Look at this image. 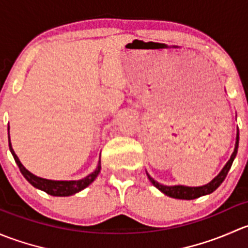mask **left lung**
Listing matches in <instances>:
<instances>
[{
	"instance_id": "obj_1",
	"label": "left lung",
	"mask_w": 248,
	"mask_h": 248,
	"mask_svg": "<svg viewBox=\"0 0 248 248\" xmlns=\"http://www.w3.org/2000/svg\"><path fill=\"white\" fill-rule=\"evenodd\" d=\"M237 147H239V132H237V134H236V142H235V149H234V152H232L231 159L227 162V164L224 166V168L222 169V171L219 172V174L217 175V176L215 177L211 182H209V184L205 185V186H202V187L163 186V185H161V184H158L157 181H155V180L152 179L149 174H147V176H149L150 181L152 182V185H154L155 187H157V188H158L161 192H163L166 196H169V197H171V198H176V199H186V201H191V199L199 198V197L205 196V194L212 193V192H214L215 189L218 188L219 185L224 181V179H226L229 169H231L232 161H234L235 156H236V154H237Z\"/></svg>"
}]
</instances>
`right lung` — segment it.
<instances>
[{
    "label": "right lung",
    "instance_id": "obj_1",
    "mask_svg": "<svg viewBox=\"0 0 248 248\" xmlns=\"http://www.w3.org/2000/svg\"><path fill=\"white\" fill-rule=\"evenodd\" d=\"M9 150H11L17 167H19L20 171H21V174L24 175L25 179H26L32 186L36 187V188L42 189V191H44L46 193L50 194V196L68 197V196H72V194H76L78 192L81 191V189L86 188L90 184H92V182L94 181V179L98 176L99 171H101V159H99L96 170L91 172L90 175H87V176L84 177V179L78 180V181H52V180L42 179V177H38L36 176V175L32 174V172H30L21 163H20L19 158H17L13 147H12L11 139H9Z\"/></svg>",
    "mask_w": 248,
    "mask_h": 248
}]
</instances>
